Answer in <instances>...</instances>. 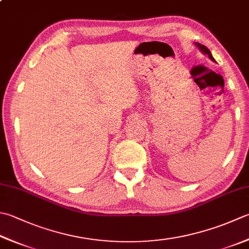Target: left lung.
Instances as JSON below:
<instances>
[{"instance_id": "1", "label": "left lung", "mask_w": 249, "mask_h": 249, "mask_svg": "<svg viewBox=\"0 0 249 249\" xmlns=\"http://www.w3.org/2000/svg\"><path fill=\"white\" fill-rule=\"evenodd\" d=\"M196 46L204 53V55H207L209 59H212L213 61H215V59H213V57L212 55L211 51H209L206 46H204V45H202V44H199V43H196Z\"/></svg>"}]
</instances>
